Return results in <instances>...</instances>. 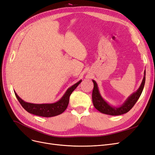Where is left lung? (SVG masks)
<instances>
[{
	"mask_svg": "<svg viewBox=\"0 0 155 155\" xmlns=\"http://www.w3.org/2000/svg\"><path fill=\"white\" fill-rule=\"evenodd\" d=\"M94 83V88L92 91V102L93 105L97 110H99L101 113L105 114H109L112 116L121 115L128 112L136 103L139 99L143 91V89L145 81V71L144 72V76L143 78L142 82L140 85L139 88L137 92L132 94L126 101L124 103V104L120 107H114L110 105L107 101H105L100 94L99 89H98L97 85L94 80H92Z\"/></svg>",
	"mask_w": 155,
	"mask_h": 155,
	"instance_id": "1",
	"label": "left lung"
}]
</instances>
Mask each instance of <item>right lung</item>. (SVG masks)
<instances>
[{"mask_svg": "<svg viewBox=\"0 0 155 155\" xmlns=\"http://www.w3.org/2000/svg\"><path fill=\"white\" fill-rule=\"evenodd\" d=\"M81 82V80L79 81L71 87L68 88L63 97L58 101L54 104H35L28 103L23 101L15 92H14L22 107L29 113L42 117H52L61 114L66 110L69 103L70 96Z\"/></svg>", "mask_w": 155, "mask_h": 155, "instance_id": "right-lung-1", "label": "right lung"}]
</instances>
